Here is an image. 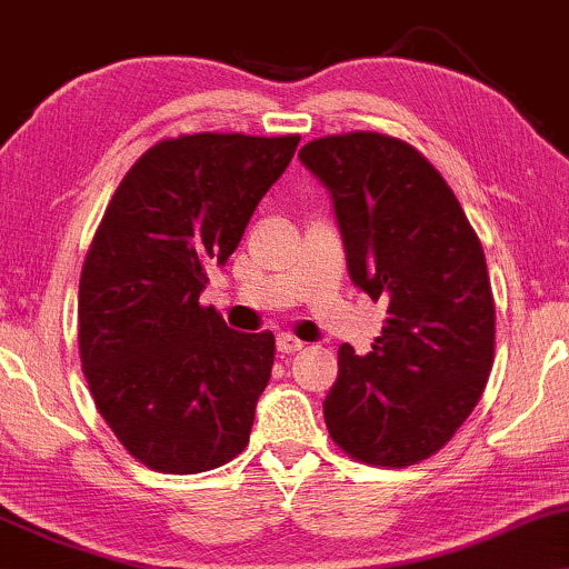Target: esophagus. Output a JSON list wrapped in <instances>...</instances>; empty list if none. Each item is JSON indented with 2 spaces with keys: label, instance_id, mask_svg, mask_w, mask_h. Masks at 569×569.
Listing matches in <instances>:
<instances>
[{
  "label": "esophagus",
  "instance_id": "34e87169",
  "mask_svg": "<svg viewBox=\"0 0 569 569\" xmlns=\"http://www.w3.org/2000/svg\"><path fill=\"white\" fill-rule=\"evenodd\" d=\"M305 350V341L291 337V333H280L278 337V352L283 355H293V352H302Z\"/></svg>",
  "mask_w": 569,
  "mask_h": 569
}]
</instances>
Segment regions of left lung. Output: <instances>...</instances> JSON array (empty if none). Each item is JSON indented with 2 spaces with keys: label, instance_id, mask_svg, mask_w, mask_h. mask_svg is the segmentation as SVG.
<instances>
[{
  "label": "left lung",
  "instance_id": "1",
  "mask_svg": "<svg viewBox=\"0 0 569 569\" xmlns=\"http://www.w3.org/2000/svg\"><path fill=\"white\" fill-rule=\"evenodd\" d=\"M299 159L333 198L352 280L389 305L371 352L339 347L328 435L355 461L413 467L450 442L488 385L496 302L482 243L450 184L400 137L328 134Z\"/></svg>",
  "mask_w": 569,
  "mask_h": 569
}]
</instances>
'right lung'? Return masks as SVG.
Segmentation results:
<instances>
[{"mask_svg":"<svg viewBox=\"0 0 569 569\" xmlns=\"http://www.w3.org/2000/svg\"><path fill=\"white\" fill-rule=\"evenodd\" d=\"M297 146L299 134L167 137L132 163L94 230L79 280L81 371L148 469L198 475L249 445L276 337L230 331L198 297Z\"/></svg>","mask_w":569,"mask_h":569,"instance_id":"add662e5","label":"right lung"}]
</instances>
